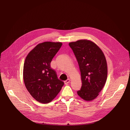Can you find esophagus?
Returning <instances> with one entry per match:
<instances>
[{
	"label": "esophagus",
	"instance_id": "34e87169",
	"mask_svg": "<svg viewBox=\"0 0 130 130\" xmlns=\"http://www.w3.org/2000/svg\"><path fill=\"white\" fill-rule=\"evenodd\" d=\"M70 81H71V79H70V78H69V79H67L66 80H65V81L64 82V83H65V84H67L68 83H69L70 82Z\"/></svg>",
	"mask_w": 130,
	"mask_h": 130
}]
</instances>
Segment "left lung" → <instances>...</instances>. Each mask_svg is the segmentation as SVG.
<instances>
[{"instance_id":"left-lung-1","label":"left lung","mask_w":130,"mask_h":130,"mask_svg":"<svg viewBox=\"0 0 130 130\" xmlns=\"http://www.w3.org/2000/svg\"><path fill=\"white\" fill-rule=\"evenodd\" d=\"M79 65L82 87L78 96L86 101L96 99L104 86L107 77L105 56L100 48L92 41L80 39L71 42Z\"/></svg>"}]
</instances>
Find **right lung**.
<instances>
[{
	"mask_svg": "<svg viewBox=\"0 0 130 130\" xmlns=\"http://www.w3.org/2000/svg\"><path fill=\"white\" fill-rule=\"evenodd\" d=\"M62 45L61 42L38 44L26 57L23 79L27 91L41 103H48L56 98L64 85L51 67V62Z\"/></svg>",
	"mask_w": 130,
	"mask_h": 130,
	"instance_id": "right-lung-1",
	"label": "right lung"
}]
</instances>
